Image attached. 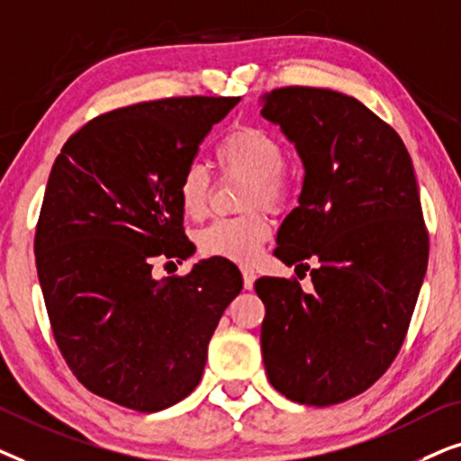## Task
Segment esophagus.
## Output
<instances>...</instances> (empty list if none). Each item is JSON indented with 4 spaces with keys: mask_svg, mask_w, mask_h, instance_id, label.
I'll return each mask as SVG.
<instances>
[{
    "mask_svg": "<svg viewBox=\"0 0 461 461\" xmlns=\"http://www.w3.org/2000/svg\"><path fill=\"white\" fill-rule=\"evenodd\" d=\"M255 278H257L255 269H253V267H249V266H244V267H242V280H244V288H253V285H255Z\"/></svg>",
    "mask_w": 461,
    "mask_h": 461,
    "instance_id": "esophagus-1",
    "label": "esophagus"
}]
</instances>
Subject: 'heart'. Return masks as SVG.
<instances>
[{"mask_svg": "<svg viewBox=\"0 0 461 461\" xmlns=\"http://www.w3.org/2000/svg\"><path fill=\"white\" fill-rule=\"evenodd\" d=\"M219 164L230 173L249 176V206L266 204L278 208L288 195V181L282 173L285 151L280 140L267 131L255 126H240L227 132L217 145ZM211 175L202 164H187L181 173L176 195L181 211L192 219L206 214L211 198ZM269 225L263 214L250 212L244 217L217 219L200 231L202 253L225 257L234 261H250L267 240Z\"/></svg>", "mask_w": 461, "mask_h": 461, "instance_id": "obj_1", "label": "heart"}]
</instances>
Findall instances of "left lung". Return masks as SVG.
Returning <instances> with one entry per match:
<instances>
[{"label":"left lung","instance_id":"8db88e82","mask_svg":"<svg viewBox=\"0 0 461 461\" xmlns=\"http://www.w3.org/2000/svg\"><path fill=\"white\" fill-rule=\"evenodd\" d=\"M303 167L299 206L282 221L274 255L310 270L263 276L261 352L267 379L302 404L348 401L396 358L428 267V234L407 147L354 96L288 86L259 98Z\"/></svg>","mask_w":461,"mask_h":461}]
</instances>
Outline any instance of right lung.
Here are the masks:
<instances>
[{"label": "right lung", "mask_w": 461, "mask_h": 461, "mask_svg": "<svg viewBox=\"0 0 461 461\" xmlns=\"http://www.w3.org/2000/svg\"><path fill=\"white\" fill-rule=\"evenodd\" d=\"M236 96H181L98 115L60 149L35 231V263L60 352L95 394L156 413L192 394L208 341L242 274L223 257L153 278L156 257L187 259L176 195Z\"/></svg>", "instance_id": "right-lung-1"}]
</instances>
